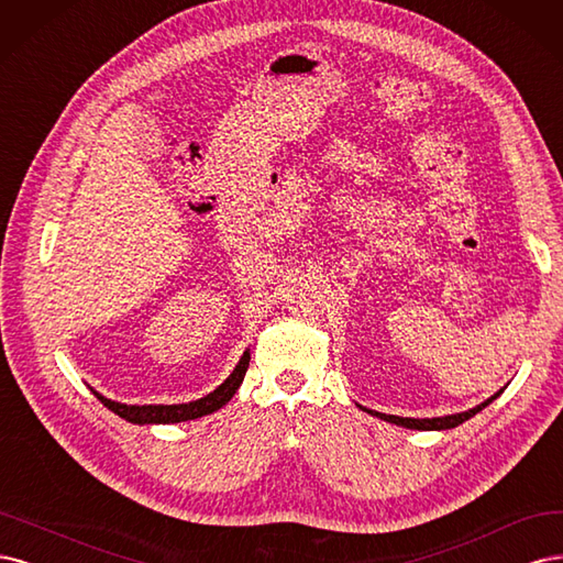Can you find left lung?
<instances>
[{"mask_svg": "<svg viewBox=\"0 0 563 563\" xmlns=\"http://www.w3.org/2000/svg\"><path fill=\"white\" fill-rule=\"evenodd\" d=\"M498 395H500V393H496L494 397H488L486 402H482V405H479V407H475V409L463 411V413L442 416V419H402V416H390V413H376V416H378V419L388 421V423L405 426V428H411V430H449V428H456V426H461V423H463V421H467V419H473V416H475L477 411H482L488 402H494Z\"/></svg>", "mask_w": 563, "mask_h": 563, "instance_id": "obj_1", "label": "left lung"}]
</instances>
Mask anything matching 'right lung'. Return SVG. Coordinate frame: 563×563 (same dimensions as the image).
<instances>
[{"instance_id": "add662e5", "label": "right lung", "mask_w": 563, "mask_h": 563, "mask_svg": "<svg viewBox=\"0 0 563 563\" xmlns=\"http://www.w3.org/2000/svg\"><path fill=\"white\" fill-rule=\"evenodd\" d=\"M247 365H250V353L245 351L239 365H235V369L231 372V376L224 380L220 388L212 390L206 397H201V400L189 402V405H144V407H135V405L112 402V400H107V397H102L100 393H96V390L93 393L107 409H112L114 413L121 416V419L131 421V423H179V421L198 419V416H206V413H212L220 407H224L233 397V393L239 390V386L243 384Z\"/></svg>"}]
</instances>
